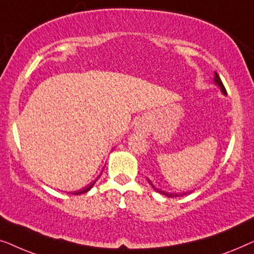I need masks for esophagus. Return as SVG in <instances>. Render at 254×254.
I'll return each mask as SVG.
<instances>
[{
	"label": "esophagus",
	"instance_id": "34e87169",
	"mask_svg": "<svg viewBox=\"0 0 254 254\" xmlns=\"http://www.w3.org/2000/svg\"><path fill=\"white\" fill-rule=\"evenodd\" d=\"M137 130L140 131L141 134L147 135V134H148V127H147V125L143 124V123H140V124L137 125Z\"/></svg>",
	"mask_w": 254,
	"mask_h": 254
}]
</instances>
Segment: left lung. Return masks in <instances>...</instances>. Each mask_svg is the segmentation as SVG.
I'll return each mask as SVG.
<instances>
[{"instance_id":"left-lung-1","label":"left lung","mask_w":254,"mask_h":254,"mask_svg":"<svg viewBox=\"0 0 254 254\" xmlns=\"http://www.w3.org/2000/svg\"><path fill=\"white\" fill-rule=\"evenodd\" d=\"M215 82H216V84H218L221 86V90L222 91H223V93H227V91H225V88H224V85H223V83H222V81H221V78H220V76H218L217 74H215ZM149 183H150V180H149ZM150 185L152 186V189H154L156 192H158V193H161V194H163V195H165V196H169V197H176V196H182V195H185L186 193H182V194H178V193H169V192H164V190H158V189H156V187L152 185V184L150 183Z\"/></svg>"}]
</instances>
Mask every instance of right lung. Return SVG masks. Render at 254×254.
<instances>
[{
  "instance_id": "add662e5",
  "label": "right lung",
  "mask_w": 254,
  "mask_h": 254,
  "mask_svg": "<svg viewBox=\"0 0 254 254\" xmlns=\"http://www.w3.org/2000/svg\"><path fill=\"white\" fill-rule=\"evenodd\" d=\"M95 183H96V182H93L92 184H90V185H89V186H86V187H84V189H83V190H77V192H74V193H72V194H74V195H78V194H82V193H86V192H88V190H91V187H92L93 185H95Z\"/></svg>"
}]
</instances>
